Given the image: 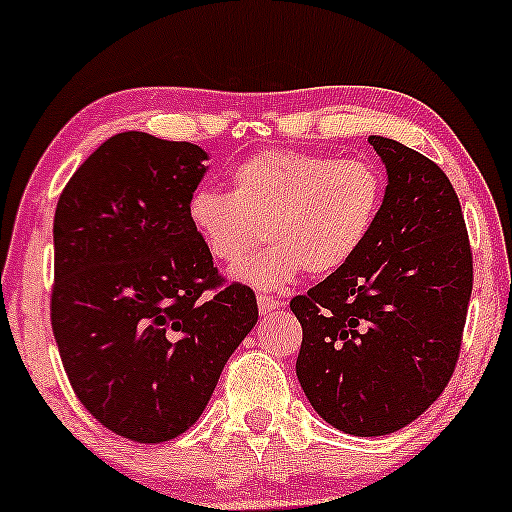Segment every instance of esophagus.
Instances as JSON below:
<instances>
[{"instance_id":"1","label":"esophagus","mask_w":512,"mask_h":512,"mask_svg":"<svg viewBox=\"0 0 512 512\" xmlns=\"http://www.w3.org/2000/svg\"><path fill=\"white\" fill-rule=\"evenodd\" d=\"M256 302H258V312H261V317H268V314L275 312V309L283 307V302H278L271 295H258Z\"/></svg>"}]
</instances>
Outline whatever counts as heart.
<instances>
[{
  "instance_id": "obj_1",
  "label": "heart",
  "mask_w": 512,
  "mask_h": 512,
  "mask_svg": "<svg viewBox=\"0 0 512 512\" xmlns=\"http://www.w3.org/2000/svg\"><path fill=\"white\" fill-rule=\"evenodd\" d=\"M384 203V176L367 159L268 149L232 169V191L200 186L188 198V225L215 261L237 263L263 239L271 244L232 271L256 290L348 266L372 234Z\"/></svg>"
}]
</instances>
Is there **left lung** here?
Wrapping results in <instances>:
<instances>
[{
	"instance_id": "8db88e82",
	"label": "left lung",
	"mask_w": 512,
	"mask_h": 512,
	"mask_svg": "<svg viewBox=\"0 0 512 512\" xmlns=\"http://www.w3.org/2000/svg\"><path fill=\"white\" fill-rule=\"evenodd\" d=\"M387 169L384 203L358 256L295 297L297 380L333 428L377 438L409 426L455 372L472 297L459 198L416 149L367 137Z\"/></svg>"
}]
</instances>
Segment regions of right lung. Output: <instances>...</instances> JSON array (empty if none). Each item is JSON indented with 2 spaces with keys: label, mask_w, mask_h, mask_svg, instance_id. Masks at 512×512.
<instances>
[{
  "label": "right lung",
  "mask_w": 512,
  "mask_h": 512,
  "mask_svg": "<svg viewBox=\"0 0 512 512\" xmlns=\"http://www.w3.org/2000/svg\"><path fill=\"white\" fill-rule=\"evenodd\" d=\"M205 159L191 142L118 132L57 200V350L84 409L135 442L186 433L258 319L251 287L216 289L212 256L188 225Z\"/></svg>",
  "instance_id": "obj_1"
}]
</instances>
